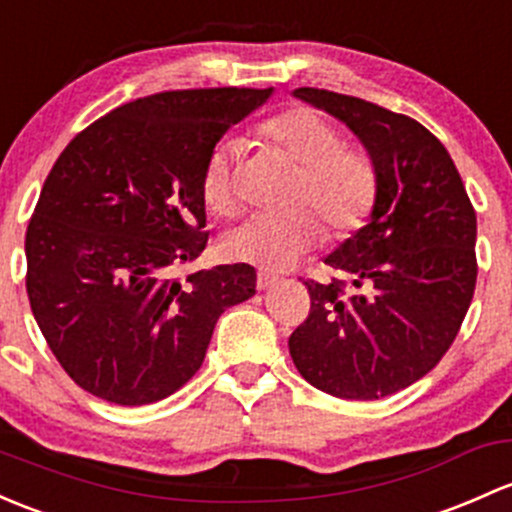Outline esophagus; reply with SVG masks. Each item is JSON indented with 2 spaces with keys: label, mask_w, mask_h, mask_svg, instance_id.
Masks as SVG:
<instances>
[{
  "label": "esophagus",
  "mask_w": 512,
  "mask_h": 512,
  "mask_svg": "<svg viewBox=\"0 0 512 512\" xmlns=\"http://www.w3.org/2000/svg\"><path fill=\"white\" fill-rule=\"evenodd\" d=\"M272 284H277V277L274 274H267V272H257V289H270Z\"/></svg>",
  "instance_id": "34e87169"
}]
</instances>
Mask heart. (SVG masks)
<instances>
[{
  "instance_id": "1",
  "label": "heart",
  "mask_w": 512,
  "mask_h": 512,
  "mask_svg": "<svg viewBox=\"0 0 512 512\" xmlns=\"http://www.w3.org/2000/svg\"><path fill=\"white\" fill-rule=\"evenodd\" d=\"M255 137L262 147L297 166L292 203L314 207L333 235L343 238L368 223L380 193L378 164L363 147L343 142L338 127L321 112L311 107L284 110L257 125ZM235 157L238 144L218 142L203 166V201L218 215H233L238 206ZM315 216L308 208L250 215L225 233L220 250L233 262L282 272L321 240Z\"/></svg>"
}]
</instances>
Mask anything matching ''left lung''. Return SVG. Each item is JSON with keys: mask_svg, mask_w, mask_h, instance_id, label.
<instances>
[{"mask_svg": "<svg viewBox=\"0 0 512 512\" xmlns=\"http://www.w3.org/2000/svg\"><path fill=\"white\" fill-rule=\"evenodd\" d=\"M358 134L380 171L370 223L306 279L311 309L289 336L306 383L341 400L405 390L444 358L476 289V211L444 144L412 117L353 95L299 88Z\"/></svg>", "mask_w": 512, "mask_h": 512, "instance_id": "1", "label": "left lung"}]
</instances>
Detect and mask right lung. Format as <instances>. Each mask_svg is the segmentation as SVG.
<instances>
[{
    "label": "right lung",
    "instance_id": "1",
    "mask_svg": "<svg viewBox=\"0 0 512 512\" xmlns=\"http://www.w3.org/2000/svg\"><path fill=\"white\" fill-rule=\"evenodd\" d=\"M272 88L166 90L71 139L26 228V294L75 385L115 405L174 395L218 316L255 294L250 265L174 277L208 242L201 176L228 127Z\"/></svg>",
    "mask_w": 512,
    "mask_h": 512
}]
</instances>
